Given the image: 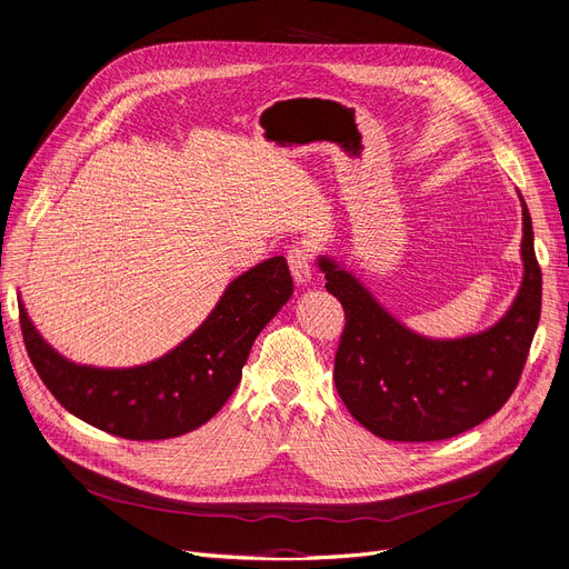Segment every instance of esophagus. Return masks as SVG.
Returning a JSON list of instances; mask_svg holds the SVG:
<instances>
[{
    "label": "esophagus",
    "instance_id": "1",
    "mask_svg": "<svg viewBox=\"0 0 569 569\" xmlns=\"http://www.w3.org/2000/svg\"><path fill=\"white\" fill-rule=\"evenodd\" d=\"M287 263L291 270V278L297 284H308L312 278V254L303 244H293L287 252Z\"/></svg>",
    "mask_w": 569,
    "mask_h": 569
}]
</instances>
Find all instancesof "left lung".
Listing matches in <instances>:
<instances>
[{
  "label": "left lung",
  "mask_w": 569,
  "mask_h": 569,
  "mask_svg": "<svg viewBox=\"0 0 569 569\" xmlns=\"http://www.w3.org/2000/svg\"><path fill=\"white\" fill-rule=\"evenodd\" d=\"M522 208V282L486 331L427 338L401 325L331 257L317 266L346 310L333 363L336 390L357 422L388 441H441L481 425L507 403L526 367L541 312L532 219Z\"/></svg>",
  "instance_id": "1"
}]
</instances>
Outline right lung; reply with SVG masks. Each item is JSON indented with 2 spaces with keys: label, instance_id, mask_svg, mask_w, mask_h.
<instances>
[{
  "label": "right lung",
  "instance_id": "1",
  "mask_svg": "<svg viewBox=\"0 0 569 569\" xmlns=\"http://www.w3.org/2000/svg\"><path fill=\"white\" fill-rule=\"evenodd\" d=\"M284 257L249 268L223 289L189 338L142 367L100 369L70 361L41 338L20 308V329L34 369L79 420L113 437L161 441L206 425L229 401L261 329L291 299Z\"/></svg>",
  "mask_w": 569,
  "mask_h": 569
}]
</instances>
